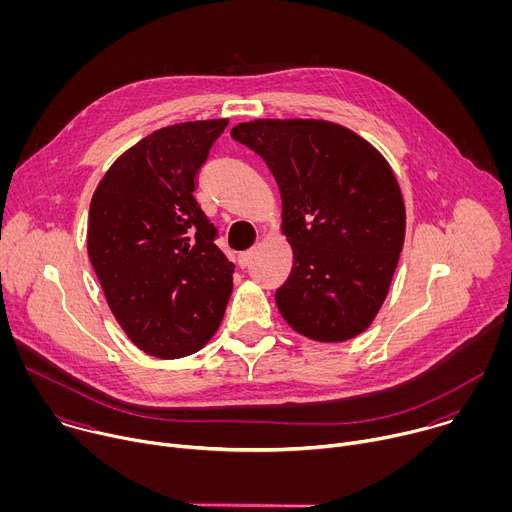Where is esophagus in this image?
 Masks as SVG:
<instances>
[{
	"label": "esophagus",
	"mask_w": 512,
	"mask_h": 512,
	"mask_svg": "<svg viewBox=\"0 0 512 512\" xmlns=\"http://www.w3.org/2000/svg\"><path fill=\"white\" fill-rule=\"evenodd\" d=\"M251 259H253V251H243V253H239L237 263H239V267H241V269H245V267H249Z\"/></svg>",
	"instance_id": "34e87169"
}]
</instances>
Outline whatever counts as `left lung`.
I'll return each mask as SVG.
<instances>
[{
    "label": "left lung",
    "instance_id": "1",
    "mask_svg": "<svg viewBox=\"0 0 512 512\" xmlns=\"http://www.w3.org/2000/svg\"><path fill=\"white\" fill-rule=\"evenodd\" d=\"M233 139L259 154L281 192L294 267L275 304L296 332L342 342L381 310L405 239V204L387 160L354 131L318 119H255Z\"/></svg>",
    "mask_w": 512,
    "mask_h": 512
}]
</instances>
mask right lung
<instances>
[{"instance_id":"obj_1","label":"right lung","mask_w":512,"mask_h":512,"mask_svg":"<svg viewBox=\"0 0 512 512\" xmlns=\"http://www.w3.org/2000/svg\"><path fill=\"white\" fill-rule=\"evenodd\" d=\"M227 119L154 131L99 182L87 249L107 304L131 342L158 358L200 350L223 322L235 265L194 198Z\"/></svg>"}]
</instances>
